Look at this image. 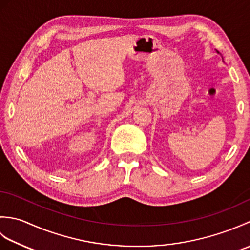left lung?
I'll use <instances>...</instances> for the list:
<instances>
[{
    "mask_svg": "<svg viewBox=\"0 0 250 250\" xmlns=\"http://www.w3.org/2000/svg\"><path fill=\"white\" fill-rule=\"evenodd\" d=\"M217 52H218V51H217ZM218 54H219V52H218Z\"/></svg>",
    "mask_w": 250,
    "mask_h": 250,
    "instance_id": "8db88e82",
    "label": "left lung"
}]
</instances>
